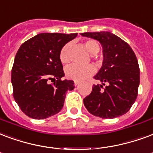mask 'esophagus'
<instances>
[{
	"instance_id": "34e87169",
	"label": "esophagus",
	"mask_w": 153,
	"mask_h": 153,
	"mask_svg": "<svg viewBox=\"0 0 153 153\" xmlns=\"http://www.w3.org/2000/svg\"><path fill=\"white\" fill-rule=\"evenodd\" d=\"M80 82H78V81H74V85L75 86H78Z\"/></svg>"
}]
</instances>
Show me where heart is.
Listing matches in <instances>:
<instances>
[{
    "mask_svg": "<svg viewBox=\"0 0 153 153\" xmlns=\"http://www.w3.org/2000/svg\"><path fill=\"white\" fill-rule=\"evenodd\" d=\"M84 46L89 53L91 55L97 54L100 50V45L96 40L94 39H88L84 43ZM70 48L71 44L67 43L65 44L60 50L59 59L62 64L66 65L68 64L71 58H70ZM96 71V69L93 65H87V66H78V65H72L68 66L65 69V76L67 79L74 81H82V80L88 79V77L91 76Z\"/></svg>",
    "mask_w": 153,
    "mask_h": 153,
    "instance_id": "1",
    "label": "heart"
}]
</instances>
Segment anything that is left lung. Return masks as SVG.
<instances>
[{
    "label": "left lung",
    "instance_id": "obj_1",
    "mask_svg": "<svg viewBox=\"0 0 153 153\" xmlns=\"http://www.w3.org/2000/svg\"><path fill=\"white\" fill-rule=\"evenodd\" d=\"M81 35L98 40L104 56L102 67L94 77L102 84L93 85L83 104L94 116L109 119L122 116L130 110L138 96L140 73L134 51L126 42L108 31Z\"/></svg>",
    "mask_w": 153,
    "mask_h": 153
}]
</instances>
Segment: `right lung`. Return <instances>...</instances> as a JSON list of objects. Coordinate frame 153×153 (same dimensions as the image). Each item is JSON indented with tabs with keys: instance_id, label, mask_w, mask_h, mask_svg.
<instances>
[{
	"instance_id": "right-lung-1",
	"label": "right lung",
	"mask_w": 153,
	"mask_h": 153,
	"mask_svg": "<svg viewBox=\"0 0 153 153\" xmlns=\"http://www.w3.org/2000/svg\"><path fill=\"white\" fill-rule=\"evenodd\" d=\"M77 33H40L22 44L14 58L11 82L20 109L34 119H45L61 111L65 92L74 88L72 80H62L59 53ZM54 80L56 82L48 84Z\"/></svg>"
}]
</instances>
